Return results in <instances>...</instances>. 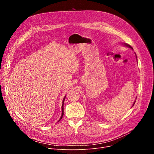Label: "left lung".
Returning <instances> with one entry per match:
<instances>
[{"label": "left lung", "mask_w": 154, "mask_h": 154, "mask_svg": "<svg viewBox=\"0 0 154 154\" xmlns=\"http://www.w3.org/2000/svg\"><path fill=\"white\" fill-rule=\"evenodd\" d=\"M124 45H125V46H127V47H128V48H130V49H133V48H131V46H130V45H127V44H124ZM135 102H134V105H133V106L134 105V104H135Z\"/></svg>", "instance_id": "1"}]
</instances>
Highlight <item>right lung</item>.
I'll list each match as a JSON object with an SVG mask.
<instances>
[{
	"mask_svg": "<svg viewBox=\"0 0 154 154\" xmlns=\"http://www.w3.org/2000/svg\"><path fill=\"white\" fill-rule=\"evenodd\" d=\"M66 97V96H65ZM65 97H64V99H63V103H62V115H61V118H60V120L59 121H60L61 119H62V118H63V105H64V99H65Z\"/></svg>",
	"mask_w": 154,
	"mask_h": 154,
	"instance_id": "obj_1",
	"label": "right lung"
}]
</instances>
